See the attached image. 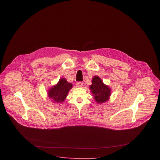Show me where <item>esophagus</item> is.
I'll list each match as a JSON object with an SVG mask.
<instances>
[{
	"mask_svg": "<svg viewBox=\"0 0 160 160\" xmlns=\"http://www.w3.org/2000/svg\"><path fill=\"white\" fill-rule=\"evenodd\" d=\"M76 86H77V87H78V88H82V87L83 86V82H81V81L78 82L76 83Z\"/></svg>",
	"mask_w": 160,
	"mask_h": 160,
	"instance_id": "1",
	"label": "esophagus"
}]
</instances>
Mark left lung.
I'll return each mask as SVG.
<instances>
[{"label": "left lung", "mask_w": 160, "mask_h": 160, "mask_svg": "<svg viewBox=\"0 0 160 160\" xmlns=\"http://www.w3.org/2000/svg\"><path fill=\"white\" fill-rule=\"evenodd\" d=\"M89 88L97 103H102L108 100L111 95V89L98 76H95L92 78V85Z\"/></svg>", "instance_id": "1"}]
</instances>
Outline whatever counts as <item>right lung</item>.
<instances>
[{
    "label": "right lung",
    "instance_id": "add662e5",
    "mask_svg": "<svg viewBox=\"0 0 160 160\" xmlns=\"http://www.w3.org/2000/svg\"><path fill=\"white\" fill-rule=\"evenodd\" d=\"M72 84L65 78H62L58 82L48 91V96L54 103H62L67 97Z\"/></svg>",
    "mask_w": 160,
    "mask_h": 160
}]
</instances>
